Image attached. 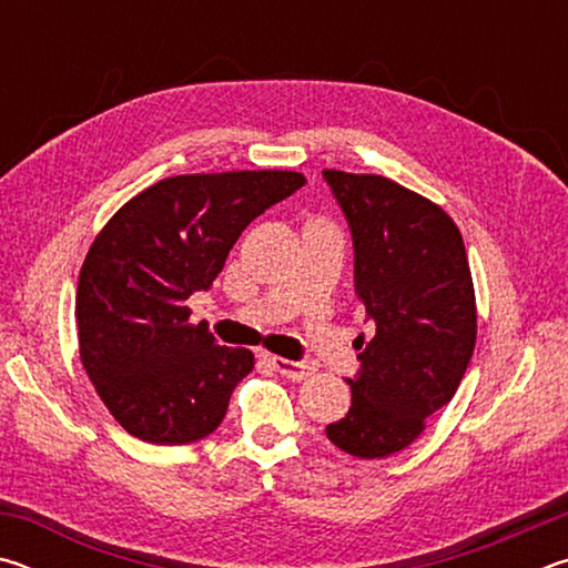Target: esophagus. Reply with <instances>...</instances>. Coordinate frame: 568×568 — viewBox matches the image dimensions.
Instances as JSON below:
<instances>
[{"instance_id":"esophagus-1","label":"esophagus","mask_w":568,"mask_h":568,"mask_svg":"<svg viewBox=\"0 0 568 568\" xmlns=\"http://www.w3.org/2000/svg\"><path fill=\"white\" fill-rule=\"evenodd\" d=\"M271 363H273V368L281 373V376L293 378V381H303L313 373L311 363H303V361H287V358H277V355H273Z\"/></svg>"}]
</instances>
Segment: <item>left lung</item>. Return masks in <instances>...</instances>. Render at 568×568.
Returning <instances> with one entry per match:
<instances>
[{
    "label": "left lung",
    "instance_id": "left-lung-1",
    "mask_svg": "<svg viewBox=\"0 0 568 568\" xmlns=\"http://www.w3.org/2000/svg\"><path fill=\"white\" fill-rule=\"evenodd\" d=\"M348 220L355 295L376 323L345 418L325 428L355 458L416 440L454 398L476 345V293L458 227L428 197L381 175L323 170Z\"/></svg>",
    "mask_w": 568,
    "mask_h": 568
}]
</instances>
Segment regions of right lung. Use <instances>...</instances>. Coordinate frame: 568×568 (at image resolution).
<instances>
[{
    "instance_id": "add662e5",
    "label": "right lung",
    "mask_w": 568,
    "mask_h": 568,
    "mask_svg": "<svg viewBox=\"0 0 568 568\" xmlns=\"http://www.w3.org/2000/svg\"><path fill=\"white\" fill-rule=\"evenodd\" d=\"M303 185L287 170L168 178L94 237L74 303L80 358L130 436L182 446L223 423L255 358L217 345L207 323H190L185 303L213 285L240 233Z\"/></svg>"
}]
</instances>
